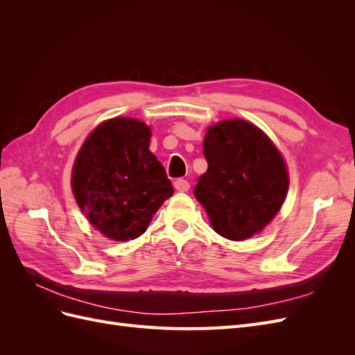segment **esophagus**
I'll use <instances>...</instances> for the list:
<instances>
[{"label": "esophagus", "mask_w": 355, "mask_h": 355, "mask_svg": "<svg viewBox=\"0 0 355 355\" xmlns=\"http://www.w3.org/2000/svg\"><path fill=\"white\" fill-rule=\"evenodd\" d=\"M175 188H176L179 192H187V191L191 188V185H189V182H188L187 179H178V180L175 182Z\"/></svg>", "instance_id": "obj_1"}]
</instances>
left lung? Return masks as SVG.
Returning a JSON list of instances; mask_svg holds the SVG:
<instances>
[{"label":"left lung","instance_id":"8db88e82","mask_svg":"<svg viewBox=\"0 0 355 355\" xmlns=\"http://www.w3.org/2000/svg\"><path fill=\"white\" fill-rule=\"evenodd\" d=\"M202 149L209 168L198 178L196 198L222 237L250 239L284 202L288 178L282 154L262 130L244 120L211 125Z\"/></svg>","mask_w":355,"mask_h":355}]
</instances>
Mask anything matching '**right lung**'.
Returning <instances> with one entry per match:
<instances>
[{"mask_svg":"<svg viewBox=\"0 0 355 355\" xmlns=\"http://www.w3.org/2000/svg\"><path fill=\"white\" fill-rule=\"evenodd\" d=\"M149 139L145 123L112 118L87 137L75 159V200L93 227L115 241L142 235L175 192Z\"/></svg>","mask_w":355,"mask_h":355,"instance_id":"obj_1","label":"right lung"}]
</instances>
